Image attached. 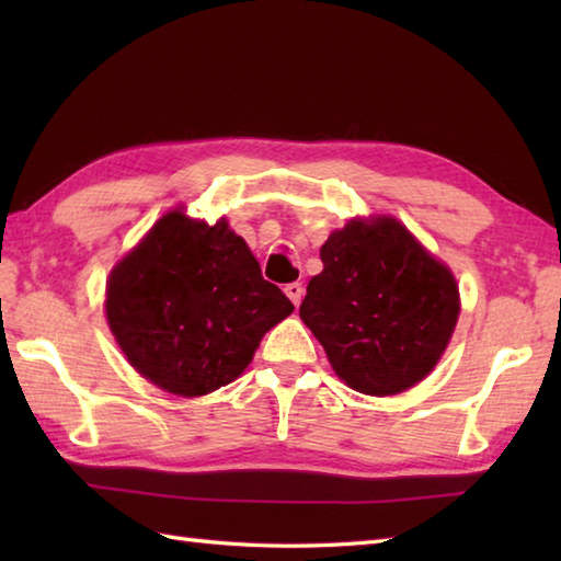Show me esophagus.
I'll use <instances>...</instances> for the list:
<instances>
[{
	"label": "esophagus",
	"mask_w": 561,
	"mask_h": 561,
	"mask_svg": "<svg viewBox=\"0 0 561 561\" xmlns=\"http://www.w3.org/2000/svg\"><path fill=\"white\" fill-rule=\"evenodd\" d=\"M284 294H287L289 299H291V304L299 308V304L304 299V284L301 282H291V284H287V287H284Z\"/></svg>",
	"instance_id": "1"
}]
</instances>
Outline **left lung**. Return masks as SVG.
<instances>
[{"label": "left lung", "instance_id": "left-lung-1", "mask_svg": "<svg viewBox=\"0 0 561 561\" xmlns=\"http://www.w3.org/2000/svg\"><path fill=\"white\" fill-rule=\"evenodd\" d=\"M299 308L344 383L398 396L434 371L460 313L456 277L392 217L352 219L320 248Z\"/></svg>", "mask_w": 561, "mask_h": 561}]
</instances>
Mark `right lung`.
Wrapping results in <instances>:
<instances>
[{"label": "right lung", "instance_id": "add662e5", "mask_svg": "<svg viewBox=\"0 0 561 561\" xmlns=\"http://www.w3.org/2000/svg\"><path fill=\"white\" fill-rule=\"evenodd\" d=\"M291 311L226 219L209 226L181 209L151 226L105 289V316L127 362L183 398L236 380L262 335Z\"/></svg>", "mask_w": 561, "mask_h": 561}]
</instances>
